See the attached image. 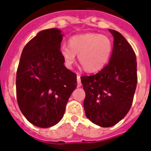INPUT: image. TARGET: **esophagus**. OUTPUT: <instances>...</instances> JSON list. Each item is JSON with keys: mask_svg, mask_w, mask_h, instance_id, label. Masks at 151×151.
<instances>
[{"mask_svg": "<svg viewBox=\"0 0 151 151\" xmlns=\"http://www.w3.org/2000/svg\"><path fill=\"white\" fill-rule=\"evenodd\" d=\"M77 81H78V87H80L81 86V85H82V83H81V78H80V75L79 74H78V76H77Z\"/></svg>", "mask_w": 151, "mask_h": 151, "instance_id": "obj_1", "label": "esophagus"}]
</instances>
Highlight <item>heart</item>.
<instances>
[{
  "mask_svg": "<svg viewBox=\"0 0 151 151\" xmlns=\"http://www.w3.org/2000/svg\"><path fill=\"white\" fill-rule=\"evenodd\" d=\"M112 41L108 35L96 32L76 35L69 40V45L60 47L64 64L72 68L78 55L80 65L86 72H96L108 64L112 52Z\"/></svg>",
  "mask_w": 151,
  "mask_h": 151,
  "instance_id": "b5f03b06",
  "label": "heart"
}]
</instances>
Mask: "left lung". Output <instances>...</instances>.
I'll list each match as a JSON object with an SVG mask.
<instances>
[{"instance_id": "left-lung-1", "label": "left lung", "mask_w": 151, "mask_h": 151, "mask_svg": "<svg viewBox=\"0 0 151 151\" xmlns=\"http://www.w3.org/2000/svg\"><path fill=\"white\" fill-rule=\"evenodd\" d=\"M109 31L113 35L114 45L108 64L95 74L81 77L86 92V116L101 127L113 126L126 116L137 83L133 47L118 31Z\"/></svg>"}]
</instances>
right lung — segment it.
<instances>
[{
  "instance_id": "1",
  "label": "right lung",
  "mask_w": 151,
  "mask_h": 151,
  "mask_svg": "<svg viewBox=\"0 0 151 151\" xmlns=\"http://www.w3.org/2000/svg\"><path fill=\"white\" fill-rule=\"evenodd\" d=\"M63 35L56 28L40 31L22 50L16 76L17 100L32 124L49 128L62 119L77 86V74L60 54Z\"/></svg>"
}]
</instances>
